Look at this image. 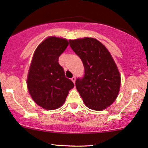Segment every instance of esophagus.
<instances>
[{
	"mask_svg": "<svg viewBox=\"0 0 148 148\" xmlns=\"http://www.w3.org/2000/svg\"><path fill=\"white\" fill-rule=\"evenodd\" d=\"M71 81H72L73 83L74 84H75V82H76V77H73L72 78H71Z\"/></svg>",
	"mask_w": 148,
	"mask_h": 148,
	"instance_id": "obj_1",
	"label": "esophagus"
}]
</instances>
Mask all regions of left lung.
Instances as JSON below:
<instances>
[{"mask_svg":"<svg viewBox=\"0 0 148 148\" xmlns=\"http://www.w3.org/2000/svg\"><path fill=\"white\" fill-rule=\"evenodd\" d=\"M69 45L85 68L84 77L76 81L83 101L92 110H105L116 100L121 86V75L112 56L96 38L69 40Z\"/></svg>","mask_w":148,"mask_h":148,"instance_id":"1","label":"left lung"}]
</instances>
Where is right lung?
<instances>
[{
    "label": "right lung",
    "instance_id": "1",
    "mask_svg": "<svg viewBox=\"0 0 148 148\" xmlns=\"http://www.w3.org/2000/svg\"><path fill=\"white\" fill-rule=\"evenodd\" d=\"M68 45L66 38L48 36L34 53L27 75V88L34 103L44 110L62 106L69 91L74 87L58 62Z\"/></svg>",
    "mask_w": 148,
    "mask_h": 148
}]
</instances>
